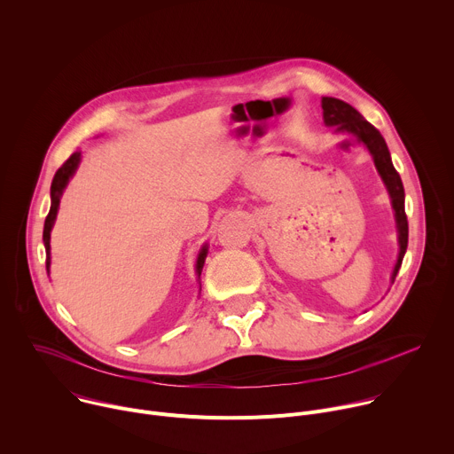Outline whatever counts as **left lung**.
I'll return each instance as SVG.
<instances>
[{
  "label": "left lung",
  "instance_id": "left-lung-1",
  "mask_svg": "<svg viewBox=\"0 0 454 454\" xmlns=\"http://www.w3.org/2000/svg\"><path fill=\"white\" fill-rule=\"evenodd\" d=\"M321 107H323V120H325V125H331L336 129V133H348L357 138L372 154L375 168L386 184L387 193H390L392 207L395 210V223H397V231H399V258L397 264L392 275V282L395 280L403 258L408 247V217L404 212V186L401 181L399 172L395 170L392 163L390 151H387V145L382 138V135L377 131V129L366 121L357 109H354L350 104L333 98V97H323L321 98Z\"/></svg>",
  "mask_w": 454,
  "mask_h": 454
}]
</instances>
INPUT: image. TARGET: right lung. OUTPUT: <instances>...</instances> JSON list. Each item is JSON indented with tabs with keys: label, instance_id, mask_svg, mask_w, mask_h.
Returning a JSON list of instances; mask_svg holds the SVG:
<instances>
[{
	"label": "right lung",
	"instance_id": "obj_1",
	"mask_svg": "<svg viewBox=\"0 0 454 454\" xmlns=\"http://www.w3.org/2000/svg\"><path fill=\"white\" fill-rule=\"evenodd\" d=\"M79 163H81V151L74 153L67 161L62 163V167L55 172L53 181H51V188H50L51 207H50V212H48V215H46L44 230H43V242H44V249H46V271H50V231H51L53 223H55V217H57L60 196H62L64 188H67L70 177L75 174ZM207 254H208V246L205 244V246L201 247L200 254H198V262H196V273H198V277H201V271H203V266H205Z\"/></svg>",
	"mask_w": 454,
	"mask_h": 454
}]
</instances>
